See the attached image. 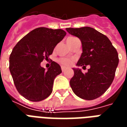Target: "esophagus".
Wrapping results in <instances>:
<instances>
[{"mask_svg":"<svg viewBox=\"0 0 127 127\" xmlns=\"http://www.w3.org/2000/svg\"><path fill=\"white\" fill-rule=\"evenodd\" d=\"M62 71L63 72V73H64V72L66 71V69H65V68H64V67H63V66H62Z\"/></svg>","mask_w":127,"mask_h":127,"instance_id":"34e87169","label":"esophagus"}]
</instances>
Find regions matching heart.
Masks as SVG:
<instances>
[{
  "label": "heart",
  "mask_w": 127,
  "mask_h": 127,
  "mask_svg": "<svg viewBox=\"0 0 127 127\" xmlns=\"http://www.w3.org/2000/svg\"><path fill=\"white\" fill-rule=\"evenodd\" d=\"M75 37H69L67 39V41H70L71 39H73ZM58 63L63 66H71L72 64H73V59H70V58H61L58 59Z\"/></svg>",
  "instance_id": "b5f03b06"
}]
</instances>
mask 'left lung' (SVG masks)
I'll return each instance as SVG.
<instances>
[{
	"instance_id": "left-lung-1",
	"label": "left lung",
	"mask_w": 127,
	"mask_h": 127,
	"mask_svg": "<svg viewBox=\"0 0 127 127\" xmlns=\"http://www.w3.org/2000/svg\"><path fill=\"white\" fill-rule=\"evenodd\" d=\"M66 30L82 41L83 52L77 66H91L85 74L80 69H73L74 75L70 80V86L81 98L95 99L105 93L114 79L119 62L117 51L105 35L93 28L86 26Z\"/></svg>"
}]
</instances>
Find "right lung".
<instances>
[{
	"mask_svg": "<svg viewBox=\"0 0 127 127\" xmlns=\"http://www.w3.org/2000/svg\"><path fill=\"white\" fill-rule=\"evenodd\" d=\"M66 32L62 29L40 27L20 40L9 57V70L15 88L29 101L44 100L52 92L55 77L62 73L61 66L52 61L47 71L41 66Z\"/></svg>",
	"mask_w": 127,
	"mask_h": 127,
	"instance_id": "obj_1",
	"label": "right lung"
}]
</instances>
